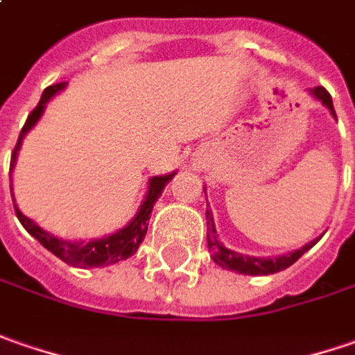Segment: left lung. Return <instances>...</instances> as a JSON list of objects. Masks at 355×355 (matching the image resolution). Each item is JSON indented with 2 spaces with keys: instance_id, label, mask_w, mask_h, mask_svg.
<instances>
[{
  "instance_id": "obj_1",
  "label": "left lung",
  "mask_w": 355,
  "mask_h": 355,
  "mask_svg": "<svg viewBox=\"0 0 355 355\" xmlns=\"http://www.w3.org/2000/svg\"><path fill=\"white\" fill-rule=\"evenodd\" d=\"M314 98H318L330 112L332 116L336 117V112H334V104H332V96L328 94V90L324 86H316L314 90ZM206 220H208V250L212 251V257L214 261L224 267V269H230V271H238V273H243V275H271V273H277V271H283L291 267L293 263L297 261L299 257H302L304 251H309L318 241L314 239L311 243H306L304 248L293 251L288 255H283V257H277V259H257V257H248V255H239L236 251L227 250L224 248L218 238H216V230L214 224H212V216H210V210H206Z\"/></svg>"
}]
</instances>
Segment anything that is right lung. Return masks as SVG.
Returning a JSON list of instances; mask_svg holds the SVG:
<instances>
[{
  "instance_id": "add662e5",
  "label": "right lung",
  "mask_w": 355,
  "mask_h": 355,
  "mask_svg": "<svg viewBox=\"0 0 355 355\" xmlns=\"http://www.w3.org/2000/svg\"><path fill=\"white\" fill-rule=\"evenodd\" d=\"M62 88H64V82L55 84V86H49L43 92V96H41V102L29 114L25 125H23L21 133H19L17 145H15V149L11 153V168H13V163H15V157H17L19 145H21L23 135L39 121V117H41L44 110V104L51 100V96H55ZM173 177H175V173L166 175V177L151 178L145 202L141 204L139 212L131 220V224L116 232V234L107 236V238L94 239V241H88V243H70V241L56 238L53 234L44 232L39 224H35L31 218L21 214L17 210V206H15V214H17L19 222L23 224V227L31 234L33 238L37 239V241H41V245L46 248L51 253H55L58 259H62V261L72 265V267H104V265H112V263L121 261V259H128V257H131L137 251L139 243L145 238V234H147V226H149L147 220H149V214L153 210L155 200L159 198V194L163 192V189L168 184V180Z\"/></svg>"
}]
</instances>
